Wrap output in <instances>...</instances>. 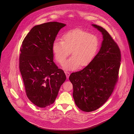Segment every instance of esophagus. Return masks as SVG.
Returning a JSON list of instances; mask_svg holds the SVG:
<instances>
[{
  "mask_svg": "<svg viewBox=\"0 0 134 134\" xmlns=\"http://www.w3.org/2000/svg\"><path fill=\"white\" fill-rule=\"evenodd\" d=\"M65 73L66 74V77H67V79H68L69 77V76H70V73L68 72H67V71H65Z\"/></svg>",
  "mask_w": 134,
  "mask_h": 134,
  "instance_id": "esophagus-1",
  "label": "esophagus"
}]
</instances>
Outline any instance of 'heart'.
I'll list each match as a JSON object with an SVG mask.
<instances>
[{"instance_id":"b5f03b06","label":"heart","mask_w":134,"mask_h":134,"mask_svg":"<svg viewBox=\"0 0 134 134\" xmlns=\"http://www.w3.org/2000/svg\"><path fill=\"white\" fill-rule=\"evenodd\" d=\"M99 46L96 35L77 29L63 35L62 41L56 40L53 43L52 50L55 60L62 65L70 54L72 56L66 61V69L75 70L88 66L94 58Z\"/></svg>"}]
</instances>
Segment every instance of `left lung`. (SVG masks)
<instances>
[{"label": "left lung", "mask_w": 134, "mask_h": 134, "mask_svg": "<svg viewBox=\"0 0 134 134\" xmlns=\"http://www.w3.org/2000/svg\"><path fill=\"white\" fill-rule=\"evenodd\" d=\"M92 25L103 34L100 51L88 66L69 77L75 103L86 112L96 110L110 97L118 81L121 60L119 47L108 32L100 26Z\"/></svg>", "instance_id": "1"}]
</instances>
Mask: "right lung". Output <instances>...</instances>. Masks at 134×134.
Segmentation results:
<instances>
[{"label":"right lung","mask_w":134,"mask_h":134,"mask_svg":"<svg viewBox=\"0 0 134 134\" xmlns=\"http://www.w3.org/2000/svg\"><path fill=\"white\" fill-rule=\"evenodd\" d=\"M65 24L49 22L35 26L20 46L19 68L26 94L34 105L45 108L54 103L66 80L53 62V43Z\"/></svg>","instance_id":"1"}]
</instances>
